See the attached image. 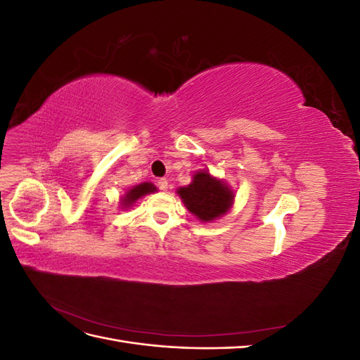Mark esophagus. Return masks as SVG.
<instances>
[{"mask_svg": "<svg viewBox=\"0 0 360 360\" xmlns=\"http://www.w3.org/2000/svg\"><path fill=\"white\" fill-rule=\"evenodd\" d=\"M158 188L160 189V191H168V180L167 179H159L158 180Z\"/></svg>", "mask_w": 360, "mask_h": 360, "instance_id": "obj_1", "label": "esophagus"}]
</instances>
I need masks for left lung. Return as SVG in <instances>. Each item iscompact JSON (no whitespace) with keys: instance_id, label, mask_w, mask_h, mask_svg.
Returning <instances> with one entry per match:
<instances>
[{"instance_id":"8db88e82","label":"left lung","mask_w":360,"mask_h":360,"mask_svg":"<svg viewBox=\"0 0 360 360\" xmlns=\"http://www.w3.org/2000/svg\"><path fill=\"white\" fill-rule=\"evenodd\" d=\"M184 207L201 222H213L231 210L236 192L225 180L212 176L209 169H200L188 186L177 189Z\"/></svg>"}]
</instances>
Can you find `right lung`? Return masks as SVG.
I'll use <instances>...</instances> for the list:
<instances>
[{
    "instance_id": "obj_1",
    "label": "right lung",
    "mask_w": 360,
    "mask_h": 360,
    "mask_svg": "<svg viewBox=\"0 0 360 360\" xmlns=\"http://www.w3.org/2000/svg\"><path fill=\"white\" fill-rule=\"evenodd\" d=\"M158 192V188L155 186L153 183L151 181H144V183H139L136 184V186H132L129 188L122 198H120V209L123 210H127L132 207L138 200L144 198L146 195H150V193H155Z\"/></svg>"
}]
</instances>
